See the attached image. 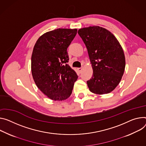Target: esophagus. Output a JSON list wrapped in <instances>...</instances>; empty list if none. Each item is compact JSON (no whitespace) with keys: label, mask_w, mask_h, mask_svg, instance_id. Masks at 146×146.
Here are the masks:
<instances>
[{"label":"esophagus","mask_w":146,"mask_h":146,"mask_svg":"<svg viewBox=\"0 0 146 146\" xmlns=\"http://www.w3.org/2000/svg\"><path fill=\"white\" fill-rule=\"evenodd\" d=\"M82 69H83V68H78V69H77L78 71L79 72H80V73L82 71Z\"/></svg>","instance_id":"34e87169"}]
</instances>
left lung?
I'll return each mask as SVG.
<instances>
[{
  "mask_svg": "<svg viewBox=\"0 0 146 146\" xmlns=\"http://www.w3.org/2000/svg\"><path fill=\"white\" fill-rule=\"evenodd\" d=\"M87 49L93 74L87 82L91 92L105 94L120 83L125 68V58L121 45L108 30L99 26L78 30Z\"/></svg>",
  "mask_w": 146,
  "mask_h": 146,
  "instance_id": "1",
  "label": "left lung"
}]
</instances>
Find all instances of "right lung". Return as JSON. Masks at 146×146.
<instances>
[{"label": "right lung", "mask_w": 146, "mask_h": 146, "mask_svg": "<svg viewBox=\"0 0 146 146\" xmlns=\"http://www.w3.org/2000/svg\"><path fill=\"white\" fill-rule=\"evenodd\" d=\"M77 29H58L44 34L36 42L31 56L34 80L43 93L54 101L69 98L78 76L68 64V46Z\"/></svg>", "instance_id": "obj_1"}]
</instances>
